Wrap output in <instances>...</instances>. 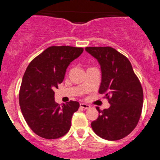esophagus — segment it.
<instances>
[{"instance_id":"obj_1","label":"esophagus","mask_w":160,"mask_h":160,"mask_svg":"<svg viewBox=\"0 0 160 160\" xmlns=\"http://www.w3.org/2000/svg\"><path fill=\"white\" fill-rule=\"evenodd\" d=\"M80 108H83V109H88L90 108V106L89 105V104H84V103H81V104H80Z\"/></svg>"}]
</instances>
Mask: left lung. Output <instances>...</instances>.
Segmentation results:
<instances>
[{"instance_id": "1", "label": "left lung", "mask_w": 160, "mask_h": 160, "mask_svg": "<svg viewBox=\"0 0 160 160\" xmlns=\"http://www.w3.org/2000/svg\"><path fill=\"white\" fill-rule=\"evenodd\" d=\"M98 59L101 69L99 93L108 100L110 108L100 110L91 122L93 132L106 140L125 138L138 125L143 104V90L128 58L109 46L86 47Z\"/></svg>"}]
</instances>
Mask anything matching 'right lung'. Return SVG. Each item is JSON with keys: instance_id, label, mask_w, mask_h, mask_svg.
Returning <instances> with one entry per match:
<instances>
[{"instance_id": "right-lung-1", "label": "right lung", "mask_w": 160, "mask_h": 160, "mask_svg": "<svg viewBox=\"0 0 160 160\" xmlns=\"http://www.w3.org/2000/svg\"><path fill=\"white\" fill-rule=\"evenodd\" d=\"M83 48L50 46L27 67L19 91L23 117L36 135L46 139L65 135L71 127L72 114L80 104L70 101L59 105L54 90L62 82L70 62L83 52Z\"/></svg>"}]
</instances>
